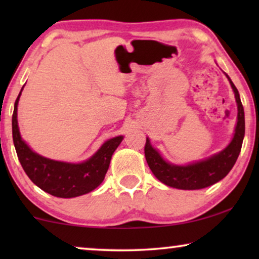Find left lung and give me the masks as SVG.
Here are the masks:
<instances>
[{"instance_id":"8db88e82","label":"left lung","mask_w":259,"mask_h":259,"mask_svg":"<svg viewBox=\"0 0 259 259\" xmlns=\"http://www.w3.org/2000/svg\"><path fill=\"white\" fill-rule=\"evenodd\" d=\"M225 75L235 93L238 114H237L235 133L230 144L224 150L211 157L201 159L199 161H193L186 165H176L165 160L160 152L152 146L150 138H146V145H145L146 161L155 178L164 183L165 185L179 190L205 189L225 178L231 171L233 165L236 164L237 158L240 153V148H242L244 134H245V119H244V108L238 90L228 74Z\"/></svg>"}]
</instances>
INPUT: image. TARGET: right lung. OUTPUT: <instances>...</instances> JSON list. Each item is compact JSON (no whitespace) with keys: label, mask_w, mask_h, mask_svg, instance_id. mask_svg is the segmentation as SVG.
<instances>
[{"label":"right lung","mask_w":259,"mask_h":259,"mask_svg":"<svg viewBox=\"0 0 259 259\" xmlns=\"http://www.w3.org/2000/svg\"><path fill=\"white\" fill-rule=\"evenodd\" d=\"M23 87L14 105L12 126L14 146L29 179L45 192L59 198L79 197L97 189L104 182L112 155L123 137L106 140L91 158L82 162H66L42 157L28 146L20 133L17 106Z\"/></svg>","instance_id":"right-lung-1"}]
</instances>
